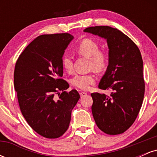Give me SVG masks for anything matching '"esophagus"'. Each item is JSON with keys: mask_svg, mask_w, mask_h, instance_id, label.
Returning <instances> with one entry per match:
<instances>
[{"mask_svg": "<svg viewBox=\"0 0 157 157\" xmlns=\"http://www.w3.org/2000/svg\"><path fill=\"white\" fill-rule=\"evenodd\" d=\"M80 95L81 97H83L86 96V95H87V93L84 92V91H80Z\"/></svg>", "mask_w": 157, "mask_h": 157, "instance_id": "esophagus-1", "label": "esophagus"}]
</instances>
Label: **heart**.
I'll return each instance as SVG.
<instances>
[{
	"mask_svg": "<svg viewBox=\"0 0 157 157\" xmlns=\"http://www.w3.org/2000/svg\"><path fill=\"white\" fill-rule=\"evenodd\" d=\"M79 55L89 58V68L96 72H101L107 67L109 63V55L105 51H100V45L91 39H84L75 48ZM62 65L66 71H73V60L71 56L64 55L62 57ZM95 77L92 74L78 75L72 79L73 86L82 90H89L90 86L94 83Z\"/></svg>",
	"mask_w": 157,
	"mask_h": 157,
	"instance_id": "b5f03b06",
	"label": "heart"
}]
</instances>
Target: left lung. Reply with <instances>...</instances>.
<instances>
[{"instance_id": "left-lung-1", "label": "left lung", "mask_w": 157, "mask_h": 157, "mask_svg": "<svg viewBox=\"0 0 157 157\" xmlns=\"http://www.w3.org/2000/svg\"><path fill=\"white\" fill-rule=\"evenodd\" d=\"M85 32L105 38L109 46V66L99 89L111 94L92 93V114L97 127L107 134L124 133L134 123L145 94L141 53L131 38L117 29L91 26Z\"/></svg>"}]
</instances>
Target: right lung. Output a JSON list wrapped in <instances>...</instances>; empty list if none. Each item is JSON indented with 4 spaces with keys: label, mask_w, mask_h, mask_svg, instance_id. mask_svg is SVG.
Returning <instances> with one entry per match:
<instances>
[{
    "label": "right lung",
    "mask_w": 157,
    "mask_h": 157,
    "mask_svg": "<svg viewBox=\"0 0 157 157\" xmlns=\"http://www.w3.org/2000/svg\"><path fill=\"white\" fill-rule=\"evenodd\" d=\"M73 38L68 33L38 36L15 64L14 86L21 113L30 127L46 138H58L67 131L80 97L75 89L66 91L69 85L61 78L63 55Z\"/></svg>",
    "instance_id": "obj_1"
}]
</instances>
